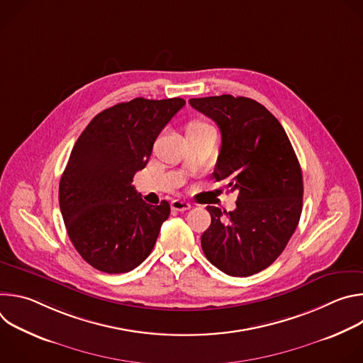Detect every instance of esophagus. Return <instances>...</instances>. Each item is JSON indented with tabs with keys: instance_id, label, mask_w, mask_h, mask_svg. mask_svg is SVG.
<instances>
[{
	"instance_id": "esophagus-1",
	"label": "esophagus",
	"mask_w": 363,
	"mask_h": 363,
	"mask_svg": "<svg viewBox=\"0 0 363 363\" xmlns=\"http://www.w3.org/2000/svg\"><path fill=\"white\" fill-rule=\"evenodd\" d=\"M171 208L174 211H186L191 208V203L188 201H184V199H174L171 202Z\"/></svg>"
}]
</instances>
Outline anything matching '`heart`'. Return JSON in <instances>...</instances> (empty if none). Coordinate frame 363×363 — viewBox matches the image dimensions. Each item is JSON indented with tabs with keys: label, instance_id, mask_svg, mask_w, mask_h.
Returning a JSON list of instances; mask_svg holds the SVG:
<instances>
[{
	"label": "heart",
	"instance_id": "b5f03b06",
	"mask_svg": "<svg viewBox=\"0 0 363 363\" xmlns=\"http://www.w3.org/2000/svg\"><path fill=\"white\" fill-rule=\"evenodd\" d=\"M202 126H208V123H205V122H202V121H195V122H192V123L188 126V129H196V128H202Z\"/></svg>",
	"mask_w": 363,
	"mask_h": 363
}]
</instances>
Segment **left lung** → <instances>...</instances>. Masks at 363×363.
I'll return each instance as SVG.
<instances>
[{
    "instance_id": "obj_1",
    "label": "left lung",
    "mask_w": 363,
    "mask_h": 363,
    "mask_svg": "<svg viewBox=\"0 0 363 363\" xmlns=\"http://www.w3.org/2000/svg\"><path fill=\"white\" fill-rule=\"evenodd\" d=\"M221 130L213 178L237 191L235 210L206 206L211 225L201 235L205 257L233 277L267 269L300 220L303 177L280 122L260 103L231 94L189 99Z\"/></svg>"
}]
</instances>
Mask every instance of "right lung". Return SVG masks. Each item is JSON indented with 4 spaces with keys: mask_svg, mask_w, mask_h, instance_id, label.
Segmentation results:
<instances>
[{
    "mask_svg": "<svg viewBox=\"0 0 363 363\" xmlns=\"http://www.w3.org/2000/svg\"><path fill=\"white\" fill-rule=\"evenodd\" d=\"M185 106L181 97H136L96 115L74 143L60 179V211L77 252L99 272L136 269L171 214L149 205L132 185L161 130Z\"/></svg>",
    "mask_w": 363,
    "mask_h": 363,
    "instance_id": "obj_1",
    "label": "right lung"
}]
</instances>
